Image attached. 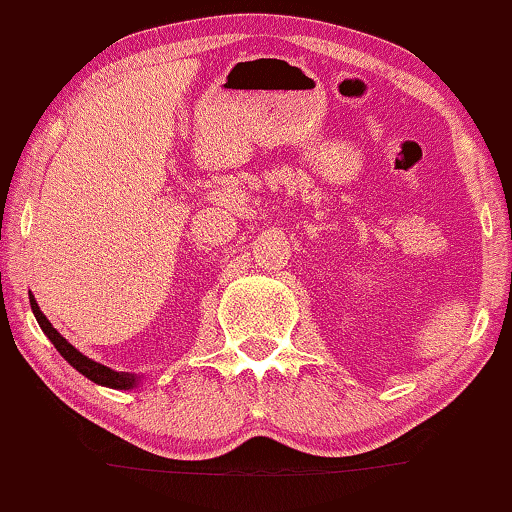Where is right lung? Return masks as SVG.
I'll return each mask as SVG.
<instances>
[{
	"mask_svg": "<svg viewBox=\"0 0 512 512\" xmlns=\"http://www.w3.org/2000/svg\"><path fill=\"white\" fill-rule=\"evenodd\" d=\"M30 304H32L34 318H37L39 327L43 329V334L50 338V343L55 345L57 352H60V355L67 359V362L74 366L78 373H83V376L90 378L92 383L104 385V387H113V390H129V387H134L136 383H139V376H134V373L113 371V369H109V366L97 364V362H92L90 357L81 355V352H78L74 345L67 341V338L60 336V331H57L53 325H50L46 315L39 311V304H37V301H34L32 294H30Z\"/></svg>",
	"mask_w": 512,
	"mask_h": 512,
	"instance_id": "obj_1",
	"label": "right lung"
}]
</instances>
